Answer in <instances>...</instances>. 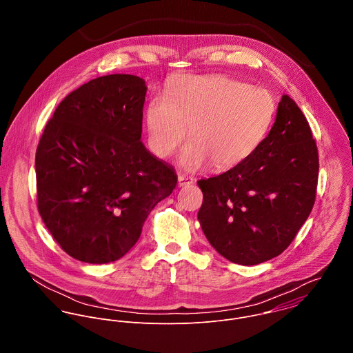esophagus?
Segmentation results:
<instances>
[{"label":"esophagus","instance_id":"obj_1","mask_svg":"<svg viewBox=\"0 0 353 353\" xmlns=\"http://www.w3.org/2000/svg\"><path fill=\"white\" fill-rule=\"evenodd\" d=\"M196 182L194 178L192 176H186V175H179L178 176V186L179 188H183V186H188V185H193Z\"/></svg>","mask_w":353,"mask_h":353}]
</instances>
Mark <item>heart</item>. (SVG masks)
<instances>
[{
  "label": "heart",
  "instance_id": "obj_1",
  "mask_svg": "<svg viewBox=\"0 0 353 353\" xmlns=\"http://www.w3.org/2000/svg\"><path fill=\"white\" fill-rule=\"evenodd\" d=\"M276 111L273 95L223 74L186 76L145 110L148 145L167 159L186 140L179 164L196 171L212 164L224 171L250 157L263 141Z\"/></svg>",
  "mask_w": 353,
  "mask_h": 353
}]
</instances>
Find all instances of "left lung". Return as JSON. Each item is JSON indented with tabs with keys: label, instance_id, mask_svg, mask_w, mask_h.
<instances>
[{
	"label": "left lung",
	"instance_id": "obj_1",
	"mask_svg": "<svg viewBox=\"0 0 353 353\" xmlns=\"http://www.w3.org/2000/svg\"><path fill=\"white\" fill-rule=\"evenodd\" d=\"M318 150L310 125L288 95L276 121L245 161L221 175L200 179L202 231L231 262L256 265L284 252L315 202Z\"/></svg>",
	"mask_w": 353,
	"mask_h": 353
}]
</instances>
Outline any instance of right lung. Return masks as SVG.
Instances as JSON below:
<instances>
[{
  "instance_id": "1",
  "label": "right lung",
  "mask_w": 353,
  "mask_h": 353,
  "mask_svg": "<svg viewBox=\"0 0 353 353\" xmlns=\"http://www.w3.org/2000/svg\"><path fill=\"white\" fill-rule=\"evenodd\" d=\"M145 94L133 74L94 79L61 101L45 128L35 156L38 210L74 259L123 256L176 186L174 168L141 143Z\"/></svg>"
}]
</instances>
